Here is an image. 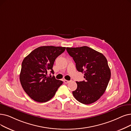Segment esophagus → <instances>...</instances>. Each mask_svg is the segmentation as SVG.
Masks as SVG:
<instances>
[{
    "mask_svg": "<svg viewBox=\"0 0 131 131\" xmlns=\"http://www.w3.org/2000/svg\"><path fill=\"white\" fill-rule=\"evenodd\" d=\"M64 82L65 83H68L70 82V81H68V80H64Z\"/></svg>",
    "mask_w": 131,
    "mask_h": 131,
    "instance_id": "obj_1",
    "label": "esophagus"
}]
</instances>
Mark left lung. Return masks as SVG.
I'll return each mask as SVG.
<instances>
[{"mask_svg": "<svg viewBox=\"0 0 131 131\" xmlns=\"http://www.w3.org/2000/svg\"><path fill=\"white\" fill-rule=\"evenodd\" d=\"M66 50L75 61L77 70L84 73L86 79L76 82L74 97L82 104H92L103 95L110 79L107 59L102 53L86 46L66 48Z\"/></svg>", "mask_w": 131, "mask_h": 131, "instance_id": "left-lung-1", "label": "left lung"}]
</instances>
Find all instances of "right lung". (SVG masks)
I'll return each instance as SVG.
<instances>
[{
	"mask_svg": "<svg viewBox=\"0 0 131 131\" xmlns=\"http://www.w3.org/2000/svg\"><path fill=\"white\" fill-rule=\"evenodd\" d=\"M65 47L43 46L34 50L22 62L20 81L25 92L37 102H46L51 99L63 83L54 76L48 77L52 69L55 59L64 52Z\"/></svg>",
	"mask_w": 131,
	"mask_h": 131,
	"instance_id": "1",
	"label": "right lung"
}]
</instances>
